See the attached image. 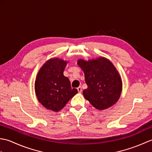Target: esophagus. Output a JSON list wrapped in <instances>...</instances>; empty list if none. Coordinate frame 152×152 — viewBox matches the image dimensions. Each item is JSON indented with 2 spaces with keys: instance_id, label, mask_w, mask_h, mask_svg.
<instances>
[{
  "instance_id": "34e87169",
  "label": "esophagus",
  "mask_w": 152,
  "mask_h": 152,
  "mask_svg": "<svg viewBox=\"0 0 152 152\" xmlns=\"http://www.w3.org/2000/svg\"><path fill=\"white\" fill-rule=\"evenodd\" d=\"M78 91L79 93H81V92H82V87H81V86L78 87Z\"/></svg>"
}]
</instances>
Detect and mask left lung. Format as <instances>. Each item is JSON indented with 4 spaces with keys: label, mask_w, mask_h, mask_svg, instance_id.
<instances>
[{
    "label": "left lung",
    "mask_w": 152,
    "mask_h": 152,
    "mask_svg": "<svg viewBox=\"0 0 152 152\" xmlns=\"http://www.w3.org/2000/svg\"><path fill=\"white\" fill-rule=\"evenodd\" d=\"M79 66L84 72L88 88L83 91L86 99L96 109L110 107L118 101L122 82L117 70L108 59L99 57L86 61L80 59Z\"/></svg>",
    "instance_id": "left-lung-1"
}]
</instances>
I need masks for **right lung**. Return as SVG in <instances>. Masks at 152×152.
<instances>
[{
	"label": "right lung",
	"instance_id": "obj_1",
	"mask_svg": "<svg viewBox=\"0 0 152 152\" xmlns=\"http://www.w3.org/2000/svg\"><path fill=\"white\" fill-rule=\"evenodd\" d=\"M66 62L58 58L48 60L42 66L35 82V91L45 108L58 112L62 109L78 90L71 88L69 79L64 76Z\"/></svg>",
	"mask_w": 152,
	"mask_h": 152
}]
</instances>
